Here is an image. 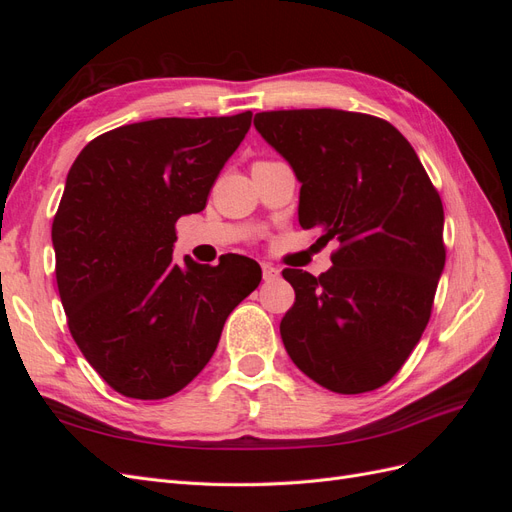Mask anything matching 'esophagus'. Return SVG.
I'll list each match as a JSON object with an SVG mask.
<instances>
[{"label": "esophagus", "instance_id": "esophagus-1", "mask_svg": "<svg viewBox=\"0 0 512 512\" xmlns=\"http://www.w3.org/2000/svg\"><path fill=\"white\" fill-rule=\"evenodd\" d=\"M262 277H265V282L277 280V277H280V269L273 267L271 262H262Z\"/></svg>", "mask_w": 512, "mask_h": 512}]
</instances>
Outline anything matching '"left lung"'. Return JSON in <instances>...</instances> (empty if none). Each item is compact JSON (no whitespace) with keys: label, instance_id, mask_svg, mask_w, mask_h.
Instances as JSON below:
<instances>
[{"label":"left lung","instance_id":"obj_1","mask_svg":"<svg viewBox=\"0 0 512 512\" xmlns=\"http://www.w3.org/2000/svg\"><path fill=\"white\" fill-rule=\"evenodd\" d=\"M258 134L301 183L299 224L339 247L314 277L284 269L294 305L280 333L292 363L342 395L389 382L421 339L444 271V209L389 121L335 111L256 113Z\"/></svg>","mask_w":512,"mask_h":512}]
</instances>
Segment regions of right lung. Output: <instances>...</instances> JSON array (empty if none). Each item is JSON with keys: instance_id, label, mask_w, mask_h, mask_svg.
I'll list each match as a JSON object with an SVG mask.
<instances>
[{"instance_id": "obj_1", "label": "right lung", "mask_w": 512, "mask_h": 512, "mask_svg": "<svg viewBox=\"0 0 512 512\" xmlns=\"http://www.w3.org/2000/svg\"><path fill=\"white\" fill-rule=\"evenodd\" d=\"M250 126V111L130 123L70 168L51 230L59 297L76 346L121 395L164 399L188 386L262 280L239 254L218 267L173 258L177 220L205 209Z\"/></svg>"}]
</instances>
